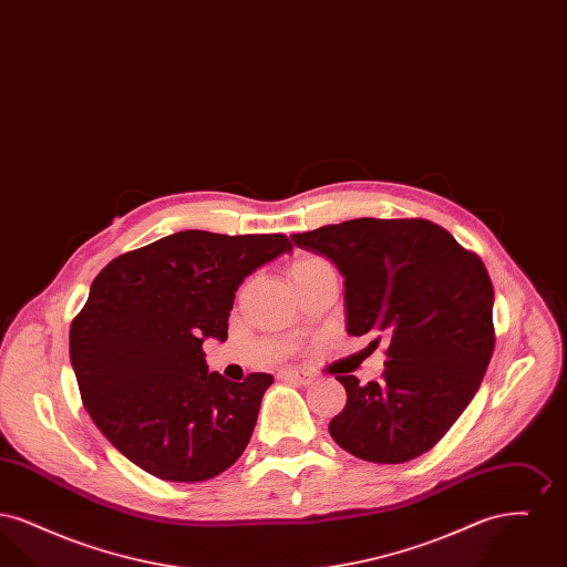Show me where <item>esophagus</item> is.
Returning a JSON list of instances; mask_svg holds the SVG:
<instances>
[{
	"instance_id": "obj_1",
	"label": "esophagus",
	"mask_w": 567,
	"mask_h": 567,
	"mask_svg": "<svg viewBox=\"0 0 567 567\" xmlns=\"http://www.w3.org/2000/svg\"><path fill=\"white\" fill-rule=\"evenodd\" d=\"M280 380H287V382H296V384H310L312 382V374L306 372V370H296V368H287V370H280L278 372Z\"/></svg>"
}]
</instances>
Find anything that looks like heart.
I'll return each instance as SVG.
<instances>
[{
	"label": "heart",
	"instance_id": "1",
	"mask_svg": "<svg viewBox=\"0 0 567 567\" xmlns=\"http://www.w3.org/2000/svg\"><path fill=\"white\" fill-rule=\"evenodd\" d=\"M319 261H323V259H319V257H310V255H306V257H297L296 261H291V264H289V276L293 278V276L299 274V271H303L306 268H310V266L319 264Z\"/></svg>",
	"mask_w": 567,
	"mask_h": 567
}]
</instances>
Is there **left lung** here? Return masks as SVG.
<instances>
[{"instance_id":"8db88e82","label":"left lung","mask_w":567,"mask_h":567,"mask_svg":"<svg viewBox=\"0 0 567 567\" xmlns=\"http://www.w3.org/2000/svg\"><path fill=\"white\" fill-rule=\"evenodd\" d=\"M347 278L349 333L386 342L378 382L336 377L347 405L329 433L347 453L405 463L433 449L476 395L495 349L481 257L425 218H352L296 234Z\"/></svg>"}]
</instances>
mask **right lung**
Masks as SVG:
<instances>
[{
	"instance_id": "add662e5",
	"label": "right lung",
	"mask_w": 567,
	"mask_h": 567,
	"mask_svg": "<svg viewBox=\"0 0 567 567\" xmlns=\"http://www.w3.org/2000/svg\"><path fill=\"white\" fill-rule=\"evenodd\" d=\"M293 246L282 234L178 231L112 259L70 327L82 404L110 444L169 483H199L243 455L270 374L208 372L244 278Z\"/></svg>"
}]
</instances>
